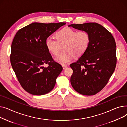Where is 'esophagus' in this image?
I'll return each instance as SVG.
<instances>
[{
    "label": "esophagus",
    "mask_w": 127,
    "mask_h": 127,
    "mask_svg": "<svg viewBox=\"0 0 127 127\" xmlns=\"http://www.w3.org/2000/svg\"><path fill=\"white\" fill-rule=\"evenodd\" d=\"M67 67H68V65H63V68L64 70L66 68H67Z\"/></svg>",
    "instance_id": "1"
}]
</instances>
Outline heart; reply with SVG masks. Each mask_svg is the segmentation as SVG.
<instances>
[{
  "instance_id": "1",
  "label": "heart",
  "mask_w": 127,
  "mask_h": 127,
  "mask_svg": "<svg viewBox=\"0 0 127 127\" xmlns=\"http://www.w3.org/2000/svg\"><path fill=\"white\" fill-rule=\"evenodd\" d=\"M56 38L49 37L46 40V47L51 53L57 55L61 47L64 46V53L55 58V61L63 65L68 64L75 56L79 58L87 51L90 41V36L85 31L64 28L56 34Z\"/></svg>"
}]
</instances>
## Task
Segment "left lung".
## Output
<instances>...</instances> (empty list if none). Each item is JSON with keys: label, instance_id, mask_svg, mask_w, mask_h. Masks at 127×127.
I'll list each match as a JSON object with an SVG mask.
<instances>
[{"label": "left lung", "instance_id": "8db88e82", "mask_svg": "<svg viewBox=\"0 0 127 127\" xmlns=\"http://www.w3.org/2000/svg\"><path fill=\"white\" fill-rule=\"evenodd\" d=\"M69 27L87 31L90 36L85 53L70 64L72 86L78 93L93 95L107 84L116 64V43L111 33L96 22L72 24Z\"/></svg>", "mask_w": 127, "mask_h": 127}]
</instances>
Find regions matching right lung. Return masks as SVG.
Masks as SVG:
<instances>
[{"instance_id":"add662e5","label":"right lung","mask_w":127,"mask_h":127,"mask_svg":"<svg viewBox=\"0 0 127 127\" xmlns=\"http://www.w3.org/2000/svg\"><path fill=\"white\" fill-rule=\"evenodd\" d=\"M65 22H33L19 30L11 45L10 61L21 87L28 93L42 95L50 92L63 70L46 46V39ZM48 64L47 68L43 65Z\"/></svg>"}]
</instances>
